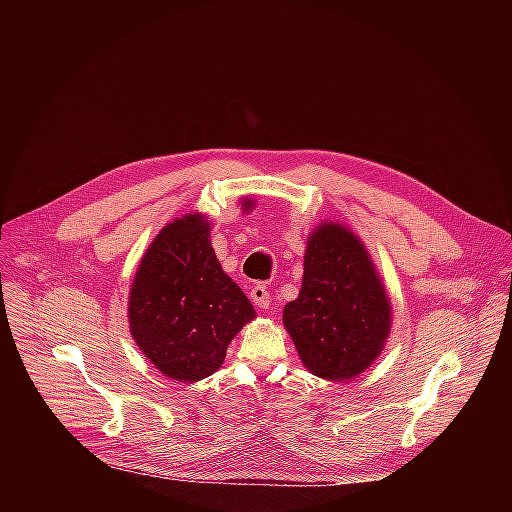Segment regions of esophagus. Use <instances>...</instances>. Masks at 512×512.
Listing matches in <instances>:
<instances>
[{"mask_svg":"<svg viewBox=\"0 0 512 512\" xmlns=\"http://www.w3.org/2000/svg\"><path fill=\"white\" fill-rule=\"evenodd\" d=\"M251 302H253L257 308L267 310V308L271 306V294H269V289H267L265 285H255V287L251 289Z\"/></svg>","mask_w":512,"mask_h":512,"instance_id":"esophagus-1","label":"esophagus"}]
</instances>
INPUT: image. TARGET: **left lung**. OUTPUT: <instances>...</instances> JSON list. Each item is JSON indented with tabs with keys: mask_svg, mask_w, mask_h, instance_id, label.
<instances>
[{
	"mask_svg": "<svg viewBox=\"0 0 512 512\" xmlns=\"http://www.w3.org/2000/svg\"><path fill=\"white\" fill-rule=\"evenodd\" d=\"M391 324L389 294L360 237L334 221L314 227L300 294L283 308L304 367L334 383L356 379L383 352Z\"/></svg>",
	"mask_w": 512,
	"mask_h": 512,
	"instance_id": "left-lung-1",
	"label": "left lung"
}]
</instances>
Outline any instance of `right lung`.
<instances>
[{
    "mask_svg": "<svg viewBox=\"0 0 512 512\" xmlns=\"http://www.w3.org/2000/svg\"><path fill=\"white\" fill-rule=\"evenodd\" d=\"M243 212L253 200L243 198ZM243 289L223 271L210 245V221L188 212L145 249L127 302L129 332L168 379L196 383L225 362L231 340L255 318Z\"/></svg>",
    "mask_w": 512,
    "mask_h": 512,
    "instance_id": "obj_1",
    "label": "right lung"
}]
</instances>
